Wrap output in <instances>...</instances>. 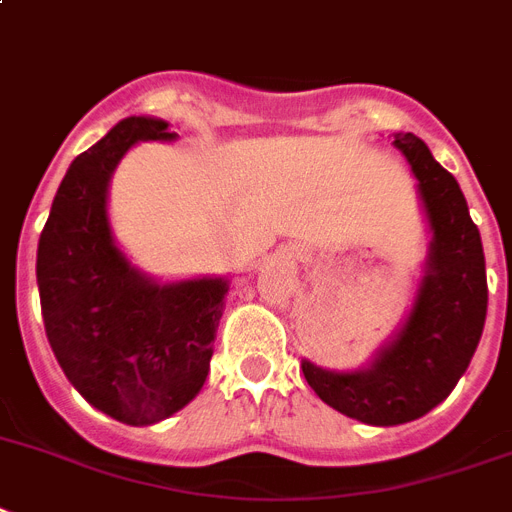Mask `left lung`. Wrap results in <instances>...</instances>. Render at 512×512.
Returning <instances> with one entry per match:
<instances>
[{
	"instance_id": "1",
	"label": "left lung",
	"mask_w": 512,
	"mask_h": 512,
	"mask_svg": "<svg viewBox=\"0 0 512 512\" xmlns=\"http://www.w3.org/2000/svg\"><path fill=\"white\" fill-rule=\"evenodd\" d=\"M411 164L432 232L405 322L366 366L322 369L303 358L311 390L335 411L371 426H398L437 408L466 374L487 319V266L479 227L458 180L413 133H395Z\"/></svg>"
}]
</instances>
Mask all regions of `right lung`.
Segmentation results:
<instances>
[{"label":"right lung","mask_w":512,"mask_h":512,"mask_svg":"<svg viewBox=\"0 0 512 512\" xmlns=\"http://www.w3.org/2000/svg\"><path fill=\"white\" fill-rule=\"evenodd\" d=\"M170 122L125 117L75 156L38 238L36 280L49 345L96 411L130 426L170 418L209 374L227 277L159 282L120 251L109 180L135 143L175 141Z\"/></svg>","instance_id":"right-lung-1"}]
</instances>
